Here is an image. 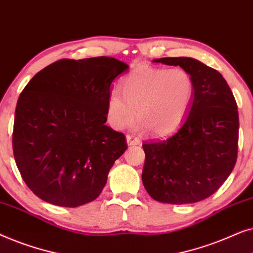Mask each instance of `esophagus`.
I'll return each mask as SVG.
<instances>
[{
    "label": "esophagus",
    "instance_id": "esophagus-1",
    "mask_svg": "<svg viewBox=\"0 0 253 253\" xmlns=\"http://www.w3.org/2000/svg\"><path fill=\"white\" fill-rule=\"evenodd\" d=\"M126 141H127V145H130V146H132V145L140 144V140L136 137L131 136V134H126Z\"/></svg>",
    "mask_w": 253,
    "mask_h": 253
}]
</instances>
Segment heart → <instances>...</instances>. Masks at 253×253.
Segmentation results:
<instances>
[{
    "instance_id": "1",
    "label": "heart",
    "mask_w": 253,
    "mask_h": 253,
    "mask_svg": "<svg viewBox=\"0 0 253 253\" xmlns=\"http://www.w3.org/2000/svg\"><path fill=\"white\" fill-rule=\"evenodd\" d=\"M107 99V120L114 129L126 127L136 116L137 130L166 136L181 126L196 91L192 75L184 68L143 65L127 74Z\"/></svg>"
}]
</instances>
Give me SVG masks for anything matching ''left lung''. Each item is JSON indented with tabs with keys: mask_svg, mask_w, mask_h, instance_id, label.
Returning a JSON list of instances; mask_svg holds the SVG:
<instances>
[{
	"mask_svg": "<svg viewBox=\"0 0 253 253\" xmlns=\"http://www.w3.org/2000/svg\"><path fill=\"white\" fill-rule=\"evenodd\" d=\"M154 62L186 69L196 91L188 115L175 132L144 141L143 184L160 203L200 202L219 190L236 164V100L222 75L195 58L162 57Z\"/></svg>",
	"mask_w": 253,
	"mask_h": 253,
	"instance_id": "1",
	"label": "left lung"
}]
</instances>
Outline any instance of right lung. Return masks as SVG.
Segmentation results:
<instances>
[{
  "label": "right lung",
  "instance_id": "right-lung-1",
  "mask_svg": "<svg viewBox=\"0 0 253 253\" xmlns=\"http://www.w3.org/2000/svg\"><path fill=\"white\" fill-rule=\"evenodd\" d=\"M129 67L116 58H62L20 93L12 150L29 189L44 202L78 207L96 199L126 138L106 126L112 83Z\"/></svg>",
  "mask_w": 253,
  "mask_h": 253
}]
</instances>
